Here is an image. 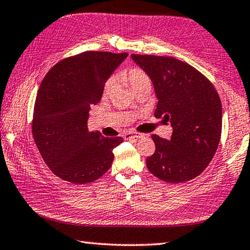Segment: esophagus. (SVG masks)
Listing matches in <instances>:
<instances>
[{
  "label": "esophagus",
  "mask_w": 250,
  "mask_h": 250,
  "mask_svg": "<svg viewBox=\"0 0 250 250\" xmlns=\"http://www.w3.org/2000/svg\"><path fill=\"white\" fill-rule=\"evenodd\" d=\"M143 135L142 134H139V133H132V132H126L125 133L124 138L125 140H130V139H139V138H142Z\"/></svg>",
  "instance_id": "1"
}]
</instances>
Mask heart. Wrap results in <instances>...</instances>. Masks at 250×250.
Here are the masks:
<instances>
[{"mask_svg": "<svg viewBox=\"0 0 250 250\" xmlns=\"http://www.w3.org/2000/svg\"><path fill=\"white\" fill-rule=\"evenodd\" d=\"M126 78H128L131 87L133 88L134 92H137L138 89L144 87V86H151V80H149L148 75L145 73L143 70L138 69V67L130 70L128 75H126ZM113 85H115V79L111 78L108 80V82L105 85L106 94L109 93L113 88Z\"/></svg>", "mask_w": 250, "mask_h": 250, "instance_id": "1", "label": "heart"}]
</instances>
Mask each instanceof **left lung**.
Segmentation results:
<instances>
[{
	"mask_svg": "<svg viewBox=\"0 0 250 250\" xmlns=\"http://www.w3.org/2000/svg\"><path fill=\"white\" fill-rule=\"evenodd\" d=\"M148 75L157 105L154 116L172 128L170 140L153 134L155 153L147 169L166 183L196 178L210 164L222 132V104L210 81L194 67L171 57L131 54Z\"/></svg>",
	"mask_w": 250,
	"mask_h": 250,
	"instance_id": "8db88e82",
	"label": "left lung"
}]
</instances>
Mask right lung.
Listing matches in <instances>:
<instances>
[{"mask_svg": "<svg viewBox=\"0 0 250 250\" xmlns=\"http://www.w3.org/2000/svg\"><path fill=\"white\" fill-rule=\"evenodd\" d=\"M128 53L87 51L64 59L48 72L35 103L33 135L54 175L72 184L92 183L110 168L112 149L124 139L89 132L93 105Z\"/></svg>", "mask_w": 250, "mask_h": 250, "instance_id": "add662e5", "label": "right lung"}]
</instances>
